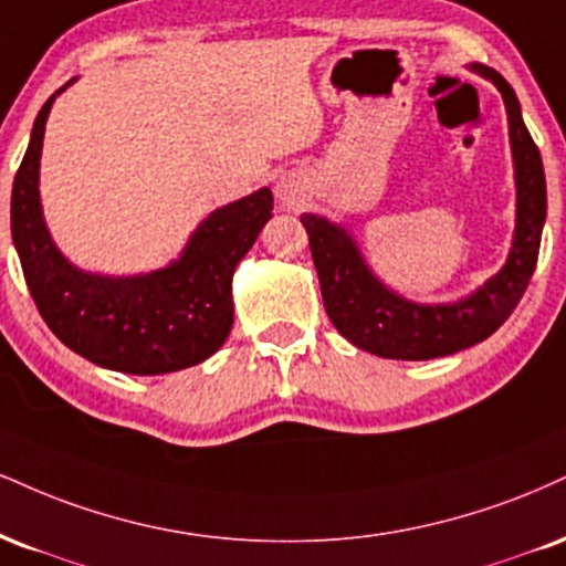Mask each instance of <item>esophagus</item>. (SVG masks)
I'll list each match as a JSON object with an SVG mask.
<instances>
[{"label": "esophagus", "instance_id": "esophagus-1", "mask_svg": "<svg viewBox=\"0 0 566 566\" xmlns=\"http://www.w3.org/2000/svg\"><path fill=\"white\" fill-rule=\"evenodd\" d=\"M274 189H276L279 206L287 208V210L301 208L305 202V197H308V187H305V181L297 174L282 176V179L276 181Z\"/></svg>", "mask_w": 566, "mask_h": 566}]
</instances>
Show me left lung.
Returning a JSON list of instances; mask_svg holds the SVG:
<instances>
[{"instance_id": "8db88e82", "label": "left lung", "mask_w": 566, "mask_h": 566, "mask_svg": "<svg viewBox=\"0 0 566 566\" xmlns=\"http://www.w3.org/2000/svg\"><path fill=\"white\" fill-rule=\"evenodd\" d=\"M469 71L499 88L506 105L516 187L512 248L506 263L482 287L453 303L408 301L374 274L343 223L316 213L301 216L332 324L348 343L379 358L430 360L482 343L512 316L535 271L546 223L541 153L524 126L520 99L509 81L480 63H469Z\"/></svg>"}]
</instances>
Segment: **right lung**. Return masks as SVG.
I'll list each match as a JSON object with an SVG mask.
<instances>
[{"label":"right lung","instance_id":"obj_1","mask_svg":"<svg viewBox=\"0 0 566 566\" xmlns=\"http://www.w3.org/2000/svg\"><path fill=\"white\" fill-rule=\"evenodd\" d=\"M73 81L39 111L12 184V242L33 303L60 343L102 369L155 377L202 364L227 343L231 276L271 218L274 195L263 187L216 208L163 269L132 276L78 269L54 244L39 192L46 118Z\"/></svg>","mask_w":566,"mask_h":566}]
</instances>
